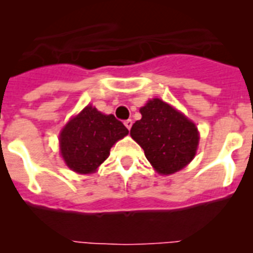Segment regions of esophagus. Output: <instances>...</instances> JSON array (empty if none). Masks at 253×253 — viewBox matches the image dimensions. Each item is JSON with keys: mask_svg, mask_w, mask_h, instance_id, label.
<instances>
[{"mask_svg": "<svg viewBox=\"0 0 253 253\" xmlns=\"http://www.w3.org/2000/svg\"><path fill=\"white\" fill-rule=\"evenodd\" d=\"M124 125L125 126H126V128L129 129V130H130V128H131V125H133V120L131 119H128V120H125L124 122Z\"/></svg>", "mask_w": 253, "mask_h": 253, "instance_id": "esophagus-1", "label": "esophagus"}]
</instances>
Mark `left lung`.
<instances>
[{"mask_svg":"<svg viewBox=\"0 0 253 253\" xmlns=\"http://www.w3.org/2000/svg\"><path fill=\"white\" fill-rule=\"evenodd\" d=\"M139 111L142 119L134 123L130 135L153 169L160 175H171L186 167L199 146L196 125L160 99L149 100Z\"/></svg>","mask_w":253,"mask_h":253,"instance_id":"obj_1","label":"left lung"}]
</instances>
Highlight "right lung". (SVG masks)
Wrapping results in <instances>:
<instances>
[{"mask_svg":"<svg viewBox=\"0 0 253 253\" xmlns=\"http://www.w3.org/2000/svg\"><path fill=\"white\" fill-rule=\"evenodd\" d=\"M128 133L113 114L105 115L88 105L60 131V154L72 171L81 175L93 173L109 157L111 147Z\"/></svg>","mask_w":253,"mask_h":253,"instance_id":"add662e5","label":"right lung"}]
</instances>
